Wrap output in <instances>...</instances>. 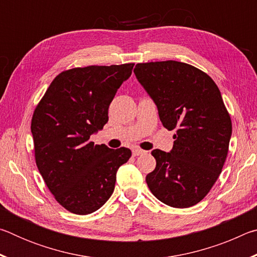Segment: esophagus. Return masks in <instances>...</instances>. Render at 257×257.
Segmentation results:
<instances>
[{"mask_svg":"<svg viewBox=\"0 0 257 257\" xmlns=\"http://www.w3.org/2000/svg\"><path fill=\"white\" fill-rule=\"evenodd\" d=\"M146 151L142 150V149H138V147H135V149L133 150V154L134 156H138V155H142V154H145Z\"/></svg>","mask_w":257,"mask_h":257,"instance_id":"esophagus-1","label":"esophagus"}]
</instances>
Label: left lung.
<instances>
[{
	"mask_svg": "<svg viewBox=\"0 0 257 257\" xmlns=\"http://www.w3.org/2000/svg\"><path fill=\"white\" fill-rule=\"evenodd\" d=\"M134 72L158 106L161 122L176 130L170 153L152 152L156 167L146 176L147 186L171 207L196 205L228 155L232 123L220 90L207 73L178 61L137 63Z\"/></svg>",
	"mask_w": 257,
	"mask_h": 257,
	"instance_id": "obj_1",
	"label": "left lung"
}]
</instances>
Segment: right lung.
<instances>
[{"label":"right lung","mask_w":257,"mask_h":257,"mask_svg":"<svg viewBox=\"0 0 257 257\" xmlns=\"http://www.w3.org/2000/svg\"><path fill=\"white\" fill-rule=\"evenodd\" d=\"M135 63L88 66L56 76L32 119L35 161L61 206L86 215L114 190L116 171L132 156L125 147L94 145L90 135L108 120V106Z\"/></svg>","instance_id":"add662e5"}]
</instances>
